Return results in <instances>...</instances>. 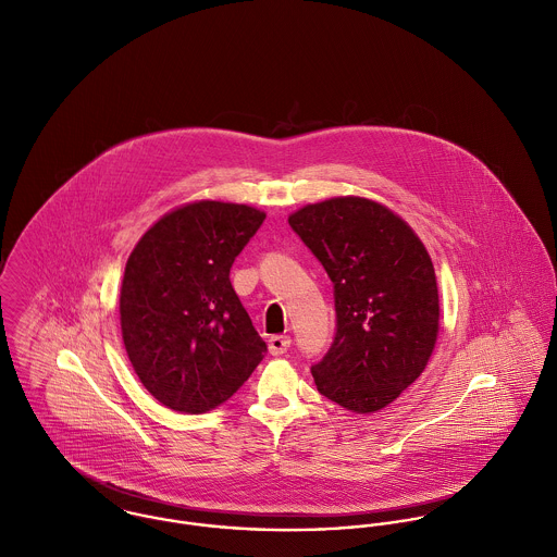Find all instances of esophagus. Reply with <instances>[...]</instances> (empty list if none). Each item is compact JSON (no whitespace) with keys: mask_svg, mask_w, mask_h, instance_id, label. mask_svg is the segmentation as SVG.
<instances>
[{"mask_svg":"<svg viewBox=\"0 0 557 557\" xmlns=\"http://www.w3.org/2000/svg\"><path fill=\"white\" fill-rule=\"evenodd\" d=\"M290 346V337L288 335H273L269 337V352L271 355H284Z\"/></svg>","mask_w":557,"mask_h":557,"instance_id":"1","label":"esophagus"}]
</instances>
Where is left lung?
<instances>
[{
  "label": "left lung",
  "instance_id": "1",
  "mask_svg": "<svg viewBox=\"0 0 557 557\" xmlns=\"http://www.w3.org/2000/svg\"><path fill=\"white\" fill-rule=\"evenodd\" d=\"M334 282L337 334L312 366L317 389L352 413L394 403L426 368L440 335L429 249L385 205L337 196L288 215Z\"/></svg>",
  "mask_w": 557,
  "mask_h": 557
}]
</instances>
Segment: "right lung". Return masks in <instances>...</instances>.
Returning <instances> with one entry per match:
<instances>
[{
  "label": "right lung",
  "instance_id": "obj_1",
  "mask_svg": "<svg viewBox=\"0 0 557 557\" xmlns=\"http://www.w3.org/2000/svg\"><path fill=\"white\" fill-rule=\"evenodd\" d=\"M267 213L196 200L172 209L135 243L120 286V330L141 385L168 409L223 405L267 350L230 267Z\"/></svg>",
  "mask_w": 557,
  "mask_h": 557
}]
</instances>
